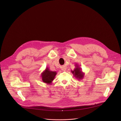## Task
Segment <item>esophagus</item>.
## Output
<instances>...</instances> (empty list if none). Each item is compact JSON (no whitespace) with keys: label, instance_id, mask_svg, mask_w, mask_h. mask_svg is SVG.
Here are the masks:
<instances>
[{"label":"esophagus","instance_id":"obj_1","mask_svg":"<svg viewBox=\"0 0 121 121\" xmlns=\"http://www.w3.org/2000/svg\"><path fill=\"white\" fill-rule=\"evenodd\" d=\"M62 70L63 71H65L66 70V68L65 67H63L62 68Z\"/></svg>","mask_w":121,"mask_h":121}]
</instances>
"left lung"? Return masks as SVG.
<instances>
[{
	"label": "left lung",
	"instance_id": "8db88e82",
	"mask_svg": "<svg viewBox=\"0 0 121 121\" xmlns=\"http://www.w3.org/2000/svg\"><path fill=\"white\" fill-rule=\"evenodd\" d=\"M76 67L74 70H71V72L74 76L78 80H81L84 77V73L82 71L81 68L79 66L78 64L75 65Z\"/></svg>",
	"mask_w": 121,
	"mask_h": 121
}]
</instances>
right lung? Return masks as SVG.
Returning <instances> with one entry per match:
<instances>
[{"instance_id": "add662e5", "label": "right lung", "mask_w": 121, "mask_h": 121, "mask_svg": "<svg viewBox=\"0 0 121 121\" xmlns=\"http://www.w3.org/2000/svg\"><path fill=\"white\" fill-rule=\"evenodd\" d=\"M56 74V71H51L48 67H46L45 69L41 73L43 82L47 84H51Z\"/></svg>"}]
</instances>
